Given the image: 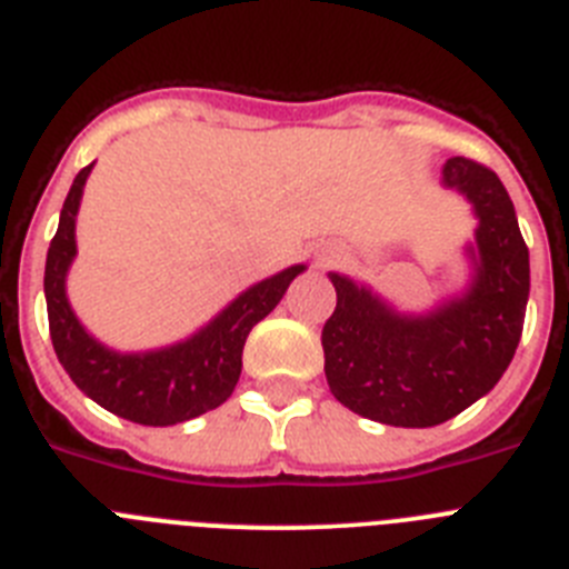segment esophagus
Instances as JSON below:
<instances>
[{"label":"esophagus","instance_id":"34e87169","mask_svg":"<svg viewBox=\"0 0 569 569\" xmlns=\"http://www.w3.org/2000/svg\"><path fill=\"white\" fill-rule=\"evenodd\" d=\"M339 259H341L339 250H325V253L316 259V264H319V268H330V264H333V261H339Z\"/></svg>","mask_w":569,"mask_h":569}]
</instances>
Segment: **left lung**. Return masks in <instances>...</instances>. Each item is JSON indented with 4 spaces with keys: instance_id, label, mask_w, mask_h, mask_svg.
<instances>
[{
    "instance_id": "8db88e82",
    "label": "left lung",
    "mask_w": 569,
    "mask_h": 569,
    "mask_svg": "<svg viewBox=\"0 0 569 569\" xmlns=\"http://www.w3.org/2000/svg\"><path fill=\"white\" fill-rule=\"evenodd\" d=\"M441 184L472 204L470 281L427 313H401L350 276L328 273L336 310L321 330L330 393L365 419L433 427L479 401L505 376L525 328L530 253L505 184L453 156Z\"/></svg>"
}]
</instances>
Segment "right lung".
I'll return each instance as SVG.
<instances>
[{"mask_svg":"<svg viewBox=\"0 0 569 569\" xmlns=\"http://www.w3.org/2000/svg\"><path fill=\"white\" fill-rule=\"evenodd\" d=\"M93 164L82 168L59 213L44 261V299L53 350L73 385L113 416L148 427H170L216 410L230 399L241 373L244 339L288 293L305 264H290L236 296L222 313L176 345L122 353L84 330L68 301V270L77 259V213Z\"/></svg>","mask_w":569,"mask_h":569,"instance_id":"right-lung-1","label":"right lung"}]
</instances>
